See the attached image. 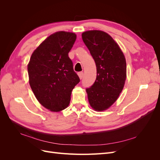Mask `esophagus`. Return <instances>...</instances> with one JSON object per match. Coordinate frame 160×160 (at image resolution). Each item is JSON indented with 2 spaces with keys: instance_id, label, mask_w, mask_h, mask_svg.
I'll return each mask as SVG.
<instances>
[{
  "instance_id": "1",
  "label": "esophagus",
  "mask_w": 160,
  "mask_h": 160,
  "mask_svg": "<svg viewBox=\"0 0 160 160\" xmlns=\"http://www.w3.org/2000/svg\"><path fill=\"white\" fill-rule=\"evenodd\" d=\"M78 75H79V79H83V72H78Z\"/></svg>"
}]
</instances>
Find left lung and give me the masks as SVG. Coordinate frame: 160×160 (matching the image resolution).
I'll return each instance as SVG.
<instances>
[{
    "label": "left lung",
    "mask_w": 160,
    "mask_h": 160,
    "mask_svg": "<svg viewBox=\"0 0 160 160\" xmlns=\"http://www.w3.org/2000/svg\"><path fill=\"white\" fill-rule=\"evenodd\" d=\"M82 38L97 67L95 83L86 89L89 103L96 111L107 110L123 89L127 77L125 55L118 43L104 31H85L82 33Z\"/></svg>",
    "instance_id": "obj_1"
}]
</instances>
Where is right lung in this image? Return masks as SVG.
<instances>
[{
	"mask_svg": "<svg viewBox=\"0 0 160 160\" xmlns=\"http://www.w3.org/2000/svg\"><path fill=\"white\" fill-rule=\"evenodd\" d=\"M76 38L71 32L52 34L33 51L27 65L34 95L41 105L52 112L68 107L72 90L80 81L68 56Z\"/></svg>",
	"mask_w": 160,
	"mask_h": 160,
	"instance_id": "1",
	"label": "right lung"
}]
</instances>
